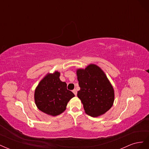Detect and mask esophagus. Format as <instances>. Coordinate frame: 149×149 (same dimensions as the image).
<instances>
[{"label":"esophagus","mask_w":149,"mask_h":149,"mask_svg":"<svg viewBox=\"0 0 149 149\" xmlns=\"http://www.w3.org/2000/svg\"><path fill=\"white\" fill-rule=\"evenodd\" d=\"M73 93L74 94L75 96H76V94H77V91H76V89H73Z\"/></svg>","instance_id":"1"}]
</instances>
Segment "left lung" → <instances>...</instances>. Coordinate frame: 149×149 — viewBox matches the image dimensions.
Instances as JSON below:
<instances>
[{
  "label": "left lung",
  "instance_id": "obj_1",
  "mask_svg": "<svg viewBox=\"0 0 149 149\" xmlns=\"http://www.w3.org/2000/svg\"><path fill=\"white\" fill-rule=\"evenodd\" d=\"M80 90L77 96L81 101L85 112L97 117L109 111L114 101V92L103 71L95 65L76 71Z\"/></svg>",
  "mask_w": 149,
  "mask_h": 149
}]
</instances>
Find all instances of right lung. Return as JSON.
<instances>
[{
	"mask_svg": "<svg viewBox=\"0 0 149 149\" xmlns=\"http://www.w3.org/2000/svg\"><path fill=\"white\" fill-rule=\"evenodd\" d=\"M60 73L48 74L35 91V101L38 109L48 115L55 116L66 109L68 102L74 94L67 89V84L60 79Z\"/></svg>",
	"mask_w": 149,
	"mask_h": 149,
	"instance_id": "add662e5",
	"label": "right lung"
}]
</instances>
